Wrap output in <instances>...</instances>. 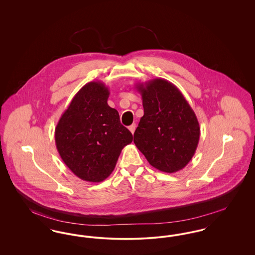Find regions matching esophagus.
I'll return each mask as SVG.
<instances>
[{"mask_svg": "<svg viewBox=\"0 0 255 255\" xmlns=\"http://www.w3.org/2000/svg\"><path fill=\"white\" fill-rule=\"evenodd\" d=\"M129 130L131 133H134V130H135V124H132L131 126H129Z\"/></svg>", "mask_w": 255, "mask_h": 255, "instance_id": "1", "label": "esophagus"}]
</instances>
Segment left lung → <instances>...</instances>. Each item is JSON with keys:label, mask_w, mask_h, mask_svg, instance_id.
I'll use <instances>...</instances> for the list:
<instances>
[{"label": "left lung", "mask_w": 255, "mask_h": 255, "mask_svg": "<svg viewBox=\"0 0 255 255\" xmlns=\"http://www.w3.org/2000/svg\"><path fill=\"white\" fill-rule=\"evenodd\" d=\"M144 115L133 133V142L155 168L175 173L194 156L200 125L180 90L169 81L156 78L137 83Z\"/></svg>", "instance_id": "left-lung-1"}]
</instances>
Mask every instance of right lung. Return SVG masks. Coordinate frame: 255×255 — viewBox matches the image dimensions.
I'll use <instances>...</instances> for the list:
<instances>
[{
	"mask_svg": "<svg viewBox=\"0 0 255 255\" xmlns=\"http://www.w3.org/2000/svg\"><path fill=\"white\" fill-rule=\"evenodd\" d=\"M108 87L89 82L73 97L55 128V144L62 160L86 182H100L114 171L122 150L133 141L119 112L107 101Z\"/></svg>",
	"mask_w": 255,
	"mask_h": 255,
	"instance_id": "add662e5",
	"label": "right lung"
}]
</instances>
